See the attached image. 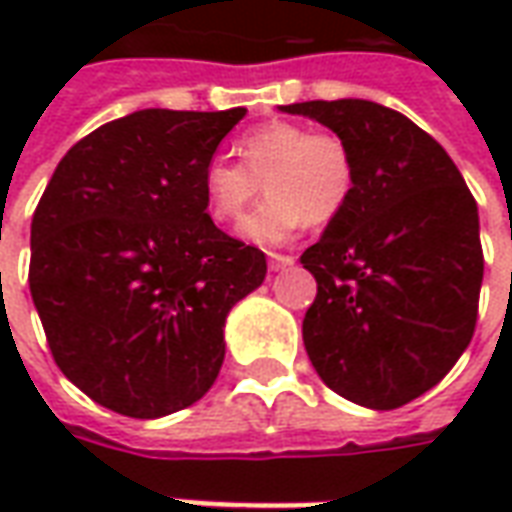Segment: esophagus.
Here are the masks:
<instances>
[{
	"mask_svg": "<svg viewBox=\"0 0 512 512\" xmlns=\"http://www.w3.org/2000/svg\"><path fill=\"white\" fill-rule=\"evenodd\" d=\"M293 263H296V257L293 255H279V252H271V255H268V268H271V271H282V268L293 266Z\"/></svg>",
	"mask_w": 512,
	"mask_h": 512,
	"instance_id": "obj_1",
	"label": "esophagus"
}]
</instances>
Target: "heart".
<instances>
[{"mask_svg": "<svg viewBox=\"0 0 512 512\" xmlns=\"http://www.w3.org/2000/svg\"><path fill=\"white\" fill-rule=\"evenodd\" d=\"M241 164L211 158L202 169V200L213 222L238 224L263 183L268 200L241 227L246 241L279 246L304 224L334 222L356 186L354 153L343 136L271 120L238 145Z\"/></svg>", "mask_w": 512, "mask_h": 512, "instance_id": "obj_1", "label": "heart"}]
</instances>
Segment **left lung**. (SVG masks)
Masks as SVG:
<instances>
[{"label": "left lung", "instance_id": "obj_1", "mask_svg": "<svg viewBox=\"0 0 512 512\" xmlns=\"http://www.w3.org/2000/svg\"><path fill=\"white\" fill-rule=\"evenodd\" d=\"M343 136L356 164L345 211L301 263L318 296L301 323L315 373L351 403L406 406L472 340L483 285L480 216L447 150L389 106H279Z\"/></svg>", "mask_w": 512, "mask_h": 512}]
</instances>
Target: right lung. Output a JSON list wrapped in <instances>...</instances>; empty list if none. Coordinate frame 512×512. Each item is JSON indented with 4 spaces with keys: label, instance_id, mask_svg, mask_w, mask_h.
Here are the masks:
<instances>
[{
    "label": "right lung",
    "instance_id": "add662e5",
    "mask_svg": "<svg viewBox=\"0 0 512 512\" xmlns=\"http://www.w3.org/2000/svg\"><path fill=\"white\" fill-rule=\"evenodd\" d=\"M246 115L139 109L65 153L32 216L29 290L68 381L123 417L197 403L224 362V321L266 255L222 233L202 169Z\"/></svg>",
    "mask_w": 512,
    "mask_h": 512
}]
</instances>
